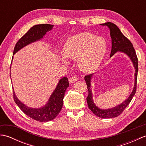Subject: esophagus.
I'll list each match as a JSON object with an SVG mask.
<instances>
[{"label":"esophagus","mask_w":146,"mask_h":146,"mask_svg":"<svg viewBox=\"0 0 146 146\" xmlns=\"http://www.w3.org/2000/svg\"><path fill=\"white\" fill-rule=\"evenodd\" d=\"M77 80H78V78H77V76H72L69 79V81L71 83H75V82H76L77 81Z\"/></svg>","instance_id":"1"}]
</instances>
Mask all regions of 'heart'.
Listing matches in <instances>:
<instances>
[{
  "label": "heart",
  "mask_w": 146,
  "mask_h": 146,
  "mask_svg": "<svg viewBox=\"0 0 146 146\" xmlns=\"http://www.w3.org/2000/svg\"><path fill=\"white\" fill-rule=\"evenodd\" d=\"M107 50V43L101 37L85 32L71 36L67 39L63 48L66 57L77 60L83 71L91 73L97 69L102 61ZM64 63L66 59L61 56Z\"/></svg>",
  "instance_id": "b5f03b06"
}]
</instances>
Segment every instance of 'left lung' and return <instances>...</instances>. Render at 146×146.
Listing matches in <instances>:
<instances>
[{
    "instance_id": "left-lung-1",
    "label": "left lung",
    "mask_w": 146,
    "mask_h": 146,
    "mask_svg": "<svg viewBox=\"0 0 146 146\" xmlns=\"http://www.w3.org/2000/svg\"><path fill=\"white\" fill-rule=\"evenodd\" d=\"M102 26H107L109 27L110 31V36L111 38V50L110 52V57L115 53L117 51H121L125 52L131 58L134 68L135 69V84L133 91L131 95L127 98L125 101L122 104L118 105V106L113 108L107 110H102L98 108L94 103L92 99V93L90 89V81L92 77V74L86 75L85 76V80L87 85V88L88 90V95L86 98L88 108L94 113L95 115L98 117L103 118V119H108V118L116 117L123 112L125 108L127 107V105L131 102L132 99L134 97L137 89V73H138V59L137 54L135 51V49L133 46L132 42L130 40L121 33L119 28L115 24L108 22V23L101 24Z\"/></svg>"
}]
</instances>
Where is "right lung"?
Listing matches in <instances>:
<instances>
[{
  "instance_id": "right-lung-1",
  "label": "right lung",
  "mask_w": 146,
  "mask_h": 146,
  "mask_svg": "<svg viewBox=\"0 0 146 146\" xmlns=\"http://www.w3.org/2000/svg\"><path fill=\"white\" fill-rule=\"evenodd\" d=\"M52 27L53 26L48 24H38L32 27L21 39H19L15 45L13 54H15L24 46L41 39L46 33L52 28ZM68 86L69 82L68 78L66 77H63L59 82L56 88L49 98L48 103L44 107L40 108H31L26 107L18 100L14 91L13 97L15 104L27 116L39 122H48L53 120L60 112L63 107L65 92Z\"/></svg>"
}]
</instances>
